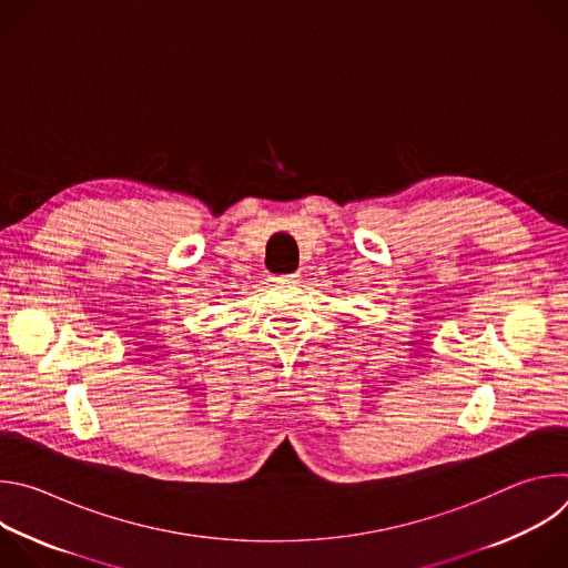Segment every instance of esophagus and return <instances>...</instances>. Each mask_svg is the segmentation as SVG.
Returning a JSON list of instances; mask_svg holds the SVG:
<instances>
[{
    "mask_svg": "<svg viewBox=\"0 0 568 568\" xmlns=\"http://www.w3.org/2000/svg\"><path fill=\"white\" fill-rule=\"evenodd\" d=\"M276 283H296L298 281V272L287 274V276H272Z\"/></svg>",
    "mask_w": 568,
    "mask_h": 568,
    "instance_id": "1",
    "label": "esophagus"
}]
</instances>
